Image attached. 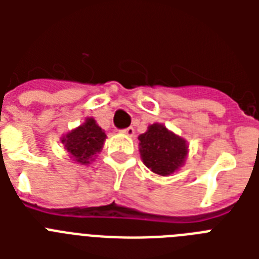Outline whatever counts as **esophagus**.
Segmentation results:
<instances>
[{
	"label": "esophagus",
	"instance_id": "34e87169",
	"mask_svg": "<svg viewBox=\"0 0 259 259\" xmlns=\"http://www.w3.org/2000/svg\"><path fill=\"white\" fill-rule=\"evenodd\" d=\"M122 133L126 134V136H129V137H133V136H134V127L129 126V127H126V129L122 130Z\"/></svg>",
	"mask_w": 259,
	"mask_h": 259
}]
</instances>
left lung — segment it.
I'll use <instances>...</instances> for the list:
<instances>
[{"label":"left lung","instance_id":"left-lung-1","mask_svg":"<svg viewBox=\"0 0 259 259\" xmlns=\"http://www.w3.org/2000/svg\"><path fill=\"white\" fill-rule=\"evenodd\" d=\"M142 162L160 176H169L184 165L188 145L184 138L172 133L162 123H153L140 134Z\"/></svg>","mask_w":259,"mask_h":259}]
</instances>
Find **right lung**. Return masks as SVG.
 <instances>
[{
    "label": "right lung",
    "instance_id": "add662e5",
    "mask_svg": "<svg viewBox=\"0 0 259 259\" xmlns=\"http://www.w3.org/2000/svg\"><path fill=\"white\" fill-rule=\"evenodd\" d=\"M105 140V132L97 125L95 119L87 118L83 125L63 136L62 144H64V148L74 161L87 165L93 161L94 156L101 152Z\"/></svg>",
    "mask_w": 259,
    "mask_h": 259
}]
</instances>
